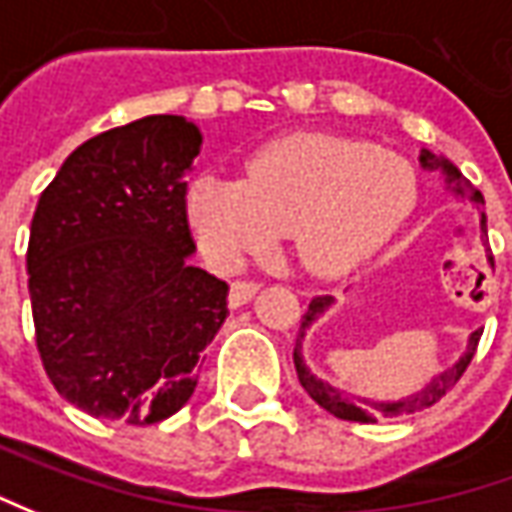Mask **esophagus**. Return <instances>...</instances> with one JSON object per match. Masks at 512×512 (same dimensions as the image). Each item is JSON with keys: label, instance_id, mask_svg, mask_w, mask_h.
I'll return each instance as SVG.
<instances>
[{"label": "esophagus", "instance_id": "34e87169", "mask_svg": "<svg viewBox=\"0 0 512 512\" xmlns=\"http://www.w3.org/2000/svg\"><path fill=\"white\" fill-rule=\"evenodd\" d=\"M255 294H257L255 280H235V283H232V289H229V306H232V309H240V306H246Z\"/></svg>", "mask_w": 512, "mask_h": 512}]
</instances>
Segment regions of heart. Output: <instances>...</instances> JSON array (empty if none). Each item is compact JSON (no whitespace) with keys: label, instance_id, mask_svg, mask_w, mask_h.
Returning <instances> with one entry per match:
<instances>
[{"label":"heart","instance_id":"b5f03b06","mask_svg":"<svg viewBox=\"0 0 512 512\" xmlns=\"http://www.w3.org/2000/svg\"><path fill=\"white\" fill-rule=\"evenodd\" d=\"M414 203L416 175L405 158L303 135L255 155L240 184L198 178L189 186V221L218 263H238L274 232H289L309 272L343 274L374 255Z\"/></svg>","mask_w":512,"mask_h":512}]
</instances>
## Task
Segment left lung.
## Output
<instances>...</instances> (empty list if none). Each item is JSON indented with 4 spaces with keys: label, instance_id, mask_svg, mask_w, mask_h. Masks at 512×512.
<instances>
[{
    "label": "left lung",
    "instance_id": "1",
    "mask_svg": "<svg viewBox=\"0 0 512 512\" xmlns=\"http://www.w3.org/2000/svg\"><path fill=\"white\" fill-rule=\"evenodd\" d=\"M419 164L425 169H442V175H445V184L453 195H462V198H470V201L476 203V206H482L485 198H482V192L476 189V186L470 184L462 178V172L450 164L448 158H439V155H433L431 150H422L419 155ZM482 232L487 235V221L485 215H482ZM493 263V260H490ZM331 303H334V297H314L309 303V311L303 314V320H300V334H297V345H294V368H297V377H300V385L306 388V394H309L320 408H326L328 414H334L337 419H348V422H377L379 416H402V414H414V411H422V408H431L433 402H439V399L448 394L450 388L459 382V377L465 374V368L473 360V354H476V345H479V337H482V328L479 331H473L470 334V340H467V351L459 357L456 365H450L448 371H442L439 377L431 379V385H425L422 391H416L411 397L397 399V402H371V399H362V397H351V394H345L340 388H334V385H328L323 379H317L309 371V365L303 360V337H306V331L311 328V323L320 317V314H326V309H331Z\"/></svg>",
    "mask_w": 512,
    "mask_h": 512
}]
</instances>
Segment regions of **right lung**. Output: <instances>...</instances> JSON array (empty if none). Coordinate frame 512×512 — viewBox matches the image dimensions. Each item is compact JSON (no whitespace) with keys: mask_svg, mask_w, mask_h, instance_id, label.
I'll use <instances>...</instances> for the list:
<instances>
[{"mask_svg":"<svg viewBox=\"0 0 512 512\" xmlns=\"http://www.w3.org/2000/svg\"><path fill=\"white\" fill-rule=\"evenodd\" d=\"M201 130L147 115L84 141L36 203L27 289L53 388L98 419L181 411L226 320L229 286L189 266L186 172Z\"/></svg>","mask_w":512,"mask_h":512,"instance_id":"obj_1","label":"right lung"}]
</instances>
